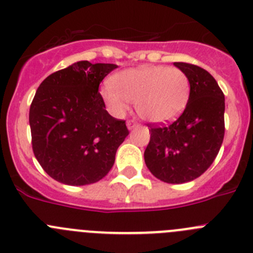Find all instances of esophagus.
<instances>
[{
	"mask_svg": "<svg viewBox=\"0 0 253 253\" xmlns=\"http://www.w3.org/2000/svg\"><path fill=\"white\" fill-rule=\"evenodd\" d=\"M126 125H127V128L128 129H132V128H134V127H137V122L133 121V120H128Z\"/></svg>",
	"mask_w": 253,
	"mask_h": 253,
	"instance_id": "34e87169",
	"label": "esophagus"
}]
</instances>
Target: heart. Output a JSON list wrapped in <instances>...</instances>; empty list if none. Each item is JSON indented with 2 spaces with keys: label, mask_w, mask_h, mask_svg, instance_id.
I'll list each match as a JSON object with an SVG mask.
<instances>
[{
  "label": "heart",
  "mask_w": 253,
  "mask_h": 253,
  "mask_svg": "<svg viewBox=\"0 0 253 253\" xmlns=\"http://www.w3.org/2000/svg\"><path fill=\"white\" fill-rule=\"evenodd\" d=\"M190 79L178 67L147 65L116 73L112 84H105L101 97L115 116H124L128 102L151 124H167L176 120L190 98Z\"/></svg>",
  "instance_id": "1"
}]
</instances>
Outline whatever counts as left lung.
I'll list each match as a JSON object with an SVG mask.
<instances>
[{"label": "left lung", "instance_id": "1", "mask_svg": "<svg viewBox=\"0 0 253 253\" xmlns=\"http://www.w3.org/2000/svg\"><path fill=\"white\" fill-rule=\"evenodd\" d=\"M190 79L185 111L171 125L151 127L146 166L167 183H185L201 176L216 159L225 136V96L204 68L174 62Z\"/></svg>", "mask_w": 253, "mask_h": 253}]
</instances>
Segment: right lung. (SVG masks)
Returning <instances> with one entry per match:
<instances>
[{
	"instance_id": "obj_1",
	"label": "right lung",
	"mask_w": 253,
	"mask_h": 253,
	"mask_svg": "<svg viewBox=\"0 0 253 253\" xmlns=\"http://www.w3.org/2000/svg\"><path fill=\"white\" fill-rule=\"evenodd\" d=\"M113 63L80 61L42 81L30 107L32 150L42 169L61 183L102 180L129 133L106 111L98 86Z\"/></svg>"
}]
</instances>
